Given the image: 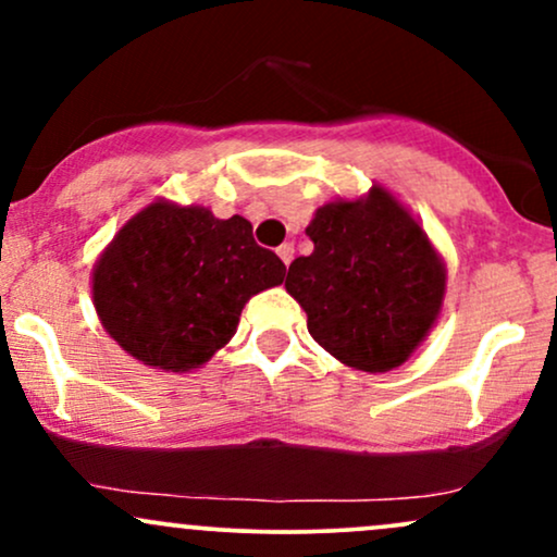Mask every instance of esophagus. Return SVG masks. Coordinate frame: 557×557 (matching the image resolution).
<instances>
[{
	"label": "esophagus",
	"mask_w": 557,
	"mask_h": 557,
	"mask_svg": "<svg viewBox=\"0 0 557 557\" xmlns=\"http://www.w3.org/2000/svg\"><path fill=\"white\" fill-rule=\"evenodd\" d=\"M293 251H296V248H293V243H283V246L277 248V257L283 259V264L287 267L293 261Z\"/></svg>",
	"instance_id": "1"
}]
</instances>
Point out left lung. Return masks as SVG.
<instances>
[{"instance_id": "1", "label": "left lung", "mask_w": 557, "mask_h": 557, "mask_svg": "<svg viewBox=\"0 0 557 557\" xmlns=\"http://www.w3.org/2000/svg\"><path fill=\"white\" fill-rule=\"evenodd\" d=\"M309 257L285 290L306 311L311 337L350 369L382 374L411 359L437 324L447 270L421 222L385 185L332 198L306 227Z\"/></svg>"}]
</instances>
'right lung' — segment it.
<instances>
[{
  "instance_id": "add662e5",
  "label": "right lung",
  "mask_w": 557,
  "mask_h": 557,
  "mask_svg": "<svg viewBox=\"0 0 557 557\" xmlns=\"http://www.w3.org/2000/svg\"><path fill=\"white\" fill-rule=\"evenodd\" d=\"M285 264L235 214L157 198L99 253L91 293L101 327L125 354L185 374L225 348L251 296L280 285Z\"/></svg>"
}]
</instances>
